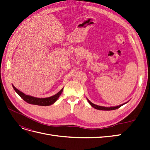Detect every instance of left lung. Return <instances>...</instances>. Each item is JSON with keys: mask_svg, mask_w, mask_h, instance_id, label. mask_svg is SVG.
Segmentation results:
<instances>
[{"mask_svg": "<svg viewBox=\"0 0 150 150\" xmlns=\"http://www.w3.org/2000/svg\"><path fill=\"white\" fill-rule=\"evenodd\" d=\"M88 101L89 102V103L91 105L93 108H94L95 109H97V110H106V111H110V110H116V109L120 108L121 106L123 105V104H121V105H120V106H115V107H110V108H106V107H103V106H98V105H96V104H94L93 103H92L91 102L89 99H88Z\"/></svg>", "mask_w": 150, "mask_h": 150, "instance_id": "left-lung-1", "label": "left lung"}]
</instances>
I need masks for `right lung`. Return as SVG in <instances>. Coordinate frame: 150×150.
Returning a JSON list of instances; mask_svg holds the SVG:
<instances>
[{
    "label": "right lung",
    "mask_w": 150,
    "mask_h": 150,
    "mask_svg": "<svg viewBox=\"0 0 150 150\" xmlns=\"http://www.w3.org/2000/svg\"><path fill=\"white\" fill-rule=\"evenodd\" d=\"M12 87L13 89L15 90V91L19 95L22 99H23L24 100L29 104H35V105H39V106H49L51 104H52L53 103H55L57 99L59 97L61 94L62 93L63 88L59 92L57 93L56 94L54 95V96L49 97V98H34L30 96H28L26 95L22 92L20 91L19 89H17L16 87H14L12 85Z\"/></svg>",
    "instance_id": "add662e5"
}]
</instances>
